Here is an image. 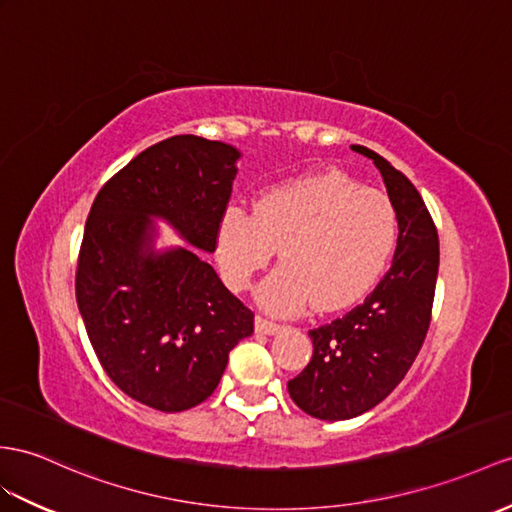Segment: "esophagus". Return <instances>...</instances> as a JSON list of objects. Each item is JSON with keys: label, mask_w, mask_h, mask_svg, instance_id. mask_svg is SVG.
<instances>
[{"label": "esophagus", "mask_w": 512, "mask_h": 512, "mask_svg": "<svg viewBox=\"0 0 512 512\" xmlns=\"http://www.w3.org/2000/svg\"><path fill=\"white\" fill-rule=\"evenodd\" d=\"M254 326H256V332H260V334H278L282 330V326H278V323H273L265 317H256Z\"/></svg>", "instance_id": "1"}]
</instances>
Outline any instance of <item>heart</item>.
Instances as JSON below:
<instances>
[{"mask_svg": "<svg viewBox=\"0 0 512 512\" xmlns=\"http://www.w3.org/2000/svg\"><path fill=\"white\" fill-rule=\"evenodd\" d=\"M397 245L391 199L341 171L295 178L260 193L254 213L223 210L217 263L234 291H245L280 247L282 265L256 289L267 313L291 317L315 302L341 310L380 280Z\"/></svg>", "mask_w": 512, "mask_h": 512, "instance_id": "b5f03b06", "label": "heart"}]
</instances>
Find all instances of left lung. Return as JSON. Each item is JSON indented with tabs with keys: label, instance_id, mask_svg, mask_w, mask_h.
Segmentation results:
<instances>
[{
	"label": "left lung",
	"instance_id": "obj_1",
	"mask_svg": "<svg viewBox=\"0 0 512 512\" xmlns=\"http://www.w3.org/2000/svg\"><path fill=\"white\" fill-rule=\"evenodd\" d=\"M354 152L382 173L400 234L391 269L365 302L308 332L313 358L289 380V395L323 421L367 413L404 380L426 339L439 273V234L413 182L371 149Z\"/></svg>",
	"mask_w": 512,
	"mask_h": 512
}]
</instances>
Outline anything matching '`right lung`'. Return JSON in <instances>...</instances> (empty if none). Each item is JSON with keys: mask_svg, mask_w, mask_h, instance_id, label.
I'll return each mask as SVG.
<instances>
[{"mask_svg": "<svg viewBox=\"0 0 512 512\" xmlns=\"http://www.w3.org/2000/svg\"><path fill=\"white\" fill-rule=\"evenodd\" d=\"M236 147L171 136L97 193L78 256L76 299L108 378L132 400L180 413L213 395L254 313L199 252L213 254L236 178ZM156 220L195 246L156 250Z\"/></svg>", "mask_w": 512, "mask_h": 512, "instance_id": "right-lung-1", "label": "right lung"}]
</instances>
